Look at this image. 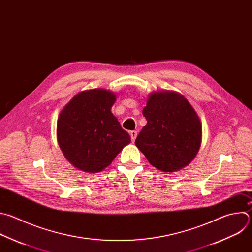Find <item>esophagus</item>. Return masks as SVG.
I'll use <instances>...</instances> for the list:
<instances>
[{
  "label": "esophagus",
  "instance_id": "1",
  "mask_svg": "<svg viewBox=\"0 0 252 252\" xmlns=\"http://www.w3.org/2000/svg\"><path fill=\"white\" fill-rule=\"evenodd\" d=\"M129 134H130L131 140H132V141H134V140H135V138H136V136H137V132H136L135 130H131V131L129 132Z\"/></svg>",
  "mask_w": 252,
  "mask_h": 252
}]
</instances>
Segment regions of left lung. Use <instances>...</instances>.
Segmentation results:
<instances>
[{
	"label": "left lung",
	"mask_w": 252,
	"mask_h": 252,
	"mask_svg": "<svg viewBox=\"0 0 252 252\" xmlns=\"http://www.w3.org/2000/svg\"><path fill=\"white\" fill-rule=\"evenodd\" d=\"M142 115L147 124L135 145L152 166L175 172L195 158L201 146L202 125L184 96L171 91L151 93Z\"/></svg>",
	"instance_id": "8db88e82"
}]
</instances>
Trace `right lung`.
Instances as JSON below:
<instances>
[{
	"mask_svg": "<svg viewBox=\"0 0 252 252\" xmlns=\"http://www.w3.org/2000/svg\"><path fill=\"white\" fill-rule=\"evenodd\" d=\"M116 95L104 89L78 93L57 120V141L66 159L77 169L97 173L109 166L130 142L111 109Z\"/></svg>",
	"mask_w": 252,
	"mask_h": 252,
	"instance_id": "1",
	"label": "right lung"
}]
</instances>
